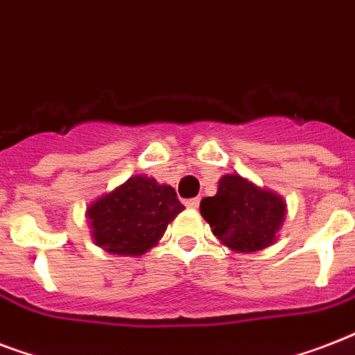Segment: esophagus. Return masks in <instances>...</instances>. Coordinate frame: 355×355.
<instances>
[{"instance_id": "esophagus-1", "label": "esophagus", "mask_w": 355, "mask_h": 355, "mask_svg": "<svg viewBox=\"0 0 355 355\" xmlns=\"http://www.w3.org/2000/svg\"><path fill=\"white\" fill-rule=\"evenodd\" d=\"M199 205H200L199 197H195V199H188V200H186V206H188V208H191V210H197V208H199Z\"/></svg>"}]
</instances>
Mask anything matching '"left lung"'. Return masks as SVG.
<instances>
[{"instance_id":"1","label":"left lung","mask_w":355,"mask_h":355,"mask_svg":"<svg viewBox=\"0 0 355 355\" xmlns=\"http://www.w3.org/2000/svg\"><path fill=\"white\" fill-rule=\"evenodd\" d=\"M200 216L214 236L236 252H256L276 241L286 202L239 175H223L214 197L200 200Z\"/></svg>"}]
</instances>
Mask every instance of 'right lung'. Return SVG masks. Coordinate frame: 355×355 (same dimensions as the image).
<instances>
[{
  "mask_svg": "<svg viewBox=\"0 0 355 355\" xmlns=\"http://www.w3.org/2000/svg\"><path fill=\"white\" fill-rule=\"evenodd\" d=\"M184 210L171 186L134 175L86 210L97 247L119 256H141Z\"/></svg>",
  "mask_w": 355,
  "mask_h": 355,
  "instance_id": "add662e5",
  "label": "right lung"
}]
</instances>
